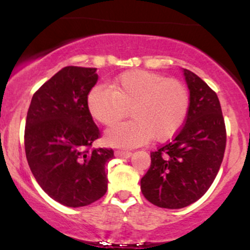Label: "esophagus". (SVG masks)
<instances>
[{
	"instance_id": "obj_1",
	"label": "esophagus",
	"mask_w": 250,
	"mask_h": 250,
	"mask_svg": "<svg viewBox=\"0 0 250 250\" xmlns=\"http://www.w3.org/2000/svg\"><path fill=\"white\" fill-rule=\"evenodd\" d=\"M116 157H125V159H128V157L131 156V151L128 150H116L115 151Z\"/></svg>"
}]
</instances>
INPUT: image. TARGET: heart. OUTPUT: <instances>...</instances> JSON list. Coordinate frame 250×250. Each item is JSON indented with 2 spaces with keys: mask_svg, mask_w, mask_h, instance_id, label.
Masks as SVG:
<instances>
[{
  "mask_svg": "<svg viewBox=\"0 0 250 250\" xmlns=\"http://www.w3.org/2000/svg\"><path fill=\"white\" fill-rule=\"evenodd\" d=\"M88 109L97 122L111 125L130 110L133 120L109 128L108 143L133 148L173 137L187 119L190 97L187 87L175 79L147 70H129L114 80L110 88L96 85L89 91Z\"/></svg>",
  "mask_w": 250,
  "mask_h": 250,
  "instance_id": "b5f03b06",
  "label": "heart"
}]
</instances>
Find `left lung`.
I'll use <instances>...</instances> for the list:
<instances>
[{"mask_svg": "<svg viewBox=\"0 0 250 250\" xmlns=\"http://www.w3.org/2000/svg\"><path fill=\"white\" fill-rule=\"evenodd\" d=\"M190 104L187 119L170 142L150 153L141 179L143 196L161 208L180 209L205 195L214 182L226 149V125L216 93L183 69Z\"/></svg>", "mask_w": 250, "mask_h": 250, "instance_id": "obj_1", "label": "left lung"}]
</instances>
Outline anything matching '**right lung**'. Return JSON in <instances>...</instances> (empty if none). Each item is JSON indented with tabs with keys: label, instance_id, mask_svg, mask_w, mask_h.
Returning a JSON list of instances; mask_svg holds the SVG:
<instances>
[{
	"label": "right lung",
	"instance_id": "obj_1",
	"mask_svg": "<svg viewBox=\"0 0 250 250\" xmlns=\"http://www.w3.org/2000/svg\"><path fill=\"white\" fill-rule=\"evenodd\" d=\"M96 68H62L34 94L27 114L24 148L37 183L67 207H84L105 194V165L113 149H89L100 130L87 97Z\"/></svg>",
	"mask_w": 250,
	"mask_h": 250
}]
</instances>
